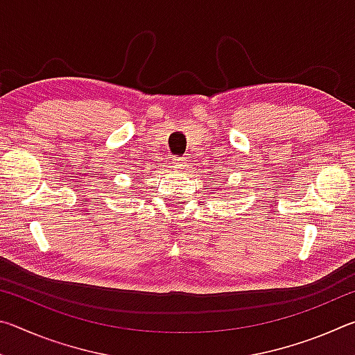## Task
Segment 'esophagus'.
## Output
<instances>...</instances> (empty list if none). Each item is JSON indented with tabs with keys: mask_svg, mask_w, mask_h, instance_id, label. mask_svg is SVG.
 <instances>
[{
	"mask_svg": "<svg viewBox=\"0 0 355 355\" xmlns=\"http://www.w3.org/2000/svg\"><path fill=\"white\" fill-rule=\"evenodd\" d=\"M172 164L177 167V169H184L186 164H188V159L184 156H173L172 158Z\"/></svg>",
	"mask_w": 355,
	"mask_h": 355,
	"instance_id": "esophagus-1",
	"label": "esophagus"
}]
</instances>
